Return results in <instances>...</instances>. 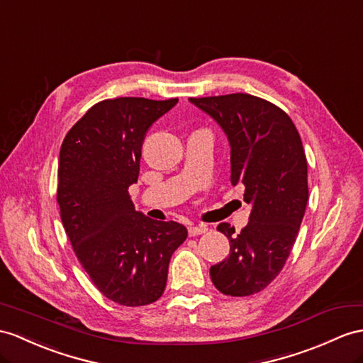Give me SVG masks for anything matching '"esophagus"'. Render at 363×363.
I'll return each mask as SVG.
<instances>
[{
	"label": "esophagus",
	"instance_id": "obj_1",
	"mask_svg": "<svg viewBox=\"0 0 363 363\" xmlns=\"http://www.w3.org/2000/svg\"><path fill=\"white\" fill-rule=\"evenodd\" d=\"M208 231V226L206 225H197V226H189L188 228V233L191 237H196V235H201Z\"/></svg>",
	"mask_w": 363,
	"mask_h": 363
}]
</instances>
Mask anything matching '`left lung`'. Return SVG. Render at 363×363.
Masks as SVG:
<instances>
[{
    "label": "left lung",
    "instance_id": "obj_1",
    "mask_svg": "<svg viewBox=\"0 0 363 363\" xmlns=\"http://www.w3.org/2000/svg\"><path fill=\"white\" fill-rule=\"evenodd\" d=\"M223 129L231 146V183L245 186L250 222L240 233L217 229L231 243L228 259L211 267L226 296L259 293L279 276L293 250L308 201V164L302 140L288 113L250 94L189 99Z\"/></svg>",
    "mask_w": 363,
    "mask_h": 363
}]
</instances>
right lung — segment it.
I'll return each instance as SVG.
<instances>
[{
  "instance_id": "add662e5",
  "label": "right lung",
  "mask_w": 363,
  "mask_h": 363,
  "mask_svg": "<svg viewBox=\"0 0 363 363\" xmlns=\"http://www.w3.org/2000/svg\"><path fill=\"white\" fill-rule=\"evenodd\" d=\"M177 101L103 100L75 123L60 149L57 201L66 234L92 284L125 306L162 297L171 255L188 237L183 225L135 211L129 196L147 129Z\"/></svg>"
}]
</instances>
